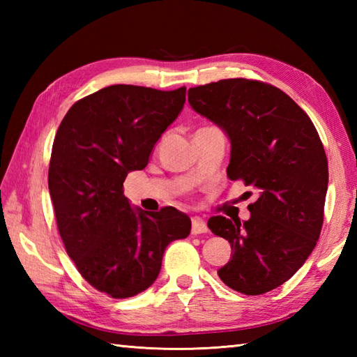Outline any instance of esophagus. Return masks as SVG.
<instances>
[{
	"label": "esophagus",
	"mask_w": 357,
	"mask_h": 357,
	"mask_svg": "<svg viewBox=\"0 0 357 357\" xmlns=\"http://www.w3.org/2000/svg\"><path fill=\"white\" fill-rule=\"evenodd\" d=\"M207 224L204 221L202 218L195 216L192 218V233L193 234H202V233H207Z\"/></svg>",
	"instance_id": "34e87169"
}]
</instances>
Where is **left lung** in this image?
<instances>
[{"label":"left lung","instance_id":"left-lung-1","mask_svg":"<svg viewBox=\"0 0 357 357\" xmlns=\"http://www.w3.org/2000/svg\"><path fill=\"white\" fill-rule=\"evenodd\" d=\"M188 102L229 136L227 176L257 193L247 221L208 219V229L233 250L218 276L239 293H267L304 265L319 239L328 188L319 135L290 96L261 81L233 78L192 87Z\"/></svg>","mask_w":357,"mask_h":357}]
</instances>
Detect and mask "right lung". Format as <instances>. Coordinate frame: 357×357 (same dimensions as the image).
<instances>
[{"mask_svg": "<svg viewBox=\"0 0 357 357\" xmlns=\"http://www.w3.org/2000/svg\"><path fill=\"white\" fill-rule=\"evenodd\" d=\"M184 102L185 87L116 84L75 102L58 127L49 165L58 230L81 276L115 299L147 290L167 245L190 234L183 211L132 207L123 192Z\"/></svg>", "mask_w": 357, "mask_h": 357, "instance_id": "add662e5", "label": "right lung"}]
</instances>
